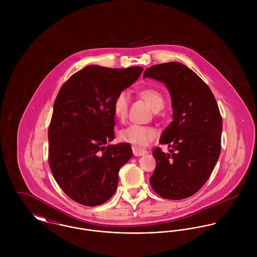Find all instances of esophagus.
I'll return each mask as SVG.
<instances>
[{"instance_id": "esophagus-1", "label": "esophagus", "mask_w": 257, "mask_h": 257, "mask_svg": "<svg viewBox=\"0 0 257 257\" xmlns=\"http://www.w3.org/2000/svg\"><path fill=\"white\" fill-rule=\"evenodd\" d=\"M133 153L135 156H142V155L147 154V151L142 149V148H139V147H133Z\"/></svg>"}]
</instances>
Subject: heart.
Masks as SVG:
<instances>
[{
	"label": "heart",
	"mask_w": 257,
	"mask_h": 257,
	"mask_svg": "<svg viewBox=\"0 0 257 257\" xmlns=\"http://www.w3.org/2000/svg\"><path fill=\"white\" fill-rule=\"evenodd\" d=\"M140 96L150 106L154 111H158L164 107V98L161 93L152 88H145L139 92ZM130 105V98L126 92H119L113 99L112 112L118 120H124ZM157 136L155 128L147 125L131 124L122 128L119 134V140L123 143L134 145L136 147H146Z\"/></svg>",
	"instance_id": "1"
}]
</instances>
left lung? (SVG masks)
<instances>
[{"label":"left lung","instance_id":"1","mask_svg":"<svg viewBox=\"0 0 257 257\" xmlns=\"http://www.w3.org/2000/svg\"><path fill=\"white\" fill-rule=\"evenodd\" d=\"M165 84L171 96L173 120L162 133L152 154L156 167L149 179L154 192L169 200L193 196L208 181L220 153L222 120L209 86L179 62L147 68L144 78Z\"/></svg>","mask_w":257,"mask_h":257}]
</instances>
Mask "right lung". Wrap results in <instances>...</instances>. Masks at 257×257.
Masks as SVG:
<instances>
[{"instance_id":"add662e5","label":"right lung","mask_w":257,"mask_h":257,"mask_svg":"<svg viewBox=\"0 0 257 257\" xmlns=\"http://www.w3.org/2000/svg\"><path fill=\"white\" fill-rule=\"evenodd\" d=\"M143 67L90 65L60 88L48 127V162L62 191L84 206L107 202L117 187L118 171L133 156L130 144L114 138V97L131 86Z\"/></svg>"}]
</instances>
